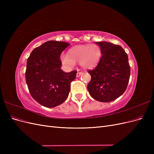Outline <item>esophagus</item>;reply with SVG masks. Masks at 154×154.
I'll return each mask as SVG.
<instances>
[{
    "label": "esophagus",
    "instance_id": "34e87169",
    "mask_svg": "<svg viewBox=\"0 0 154 154\" xmlns=\"http://www.w3.org/2000/svg\"><path fill=\"white\" fill-rule=\"evenodd\" d=\"M82 74H83L82 72H77V74H76V76H77V77H80Z\"/></svg>",
    "mask_w": 154,
    "mask_h": 154
}]
</instances>
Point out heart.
<instances>
[{
  "label": "heart",
  "instance_id": "b5f03b06",
  "mask_svg": "<svg viewBox=\"0 0 154 154\" xmlns=\"http://www.w3.org/2000/svg\"><path fill=\"white\" fill-rule=\"evenodd\" d=\"M102 57L100 48L97 45H78L68 51V54H63L60 57L62 63L69 67H74L76 63L86 69L95 67L99 63Z\"/></svg>",
  "mask_w": 154,
  "mask_h": 154
}]
</instances>
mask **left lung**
I'll use <instances>...</instances> for the list:
<instances>
[{
	"label": "left lung",
	"instance_id": "left-lung-1",
	"mask_svg": "<svg viewBox=\"0 0 154 154\" xmlns=\"http://www.w3.org/2000/svg\"><path fill=\"white\" fill-rule=\"evenodd\" d=\"M102 57L97 66L88 70L91 80L87 88L94 100L110 102L122 96L127 89L130 67L128 55L120 45L106 42H97Z\"/></svg>",
	"mask_w": 154,
	"mask_h": 154
}]
</instances>
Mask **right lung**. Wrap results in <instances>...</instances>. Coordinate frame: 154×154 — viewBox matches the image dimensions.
<instances>
[{
  "mask_svg": "<svg viewBox=\"0 0 154 154\" xmlns=\"http://www.w3.org/2000/svg\"><path fill=\"white\" fill-rule=\"evenodd\" d=\"M70 44L50 40L32 50L27 60L26 81L31 96L44 106L53 108L66 100L77 71L60 69L62 51Z\"/></svg>",
  "mask_w": 154,
  "mask_h": 154,
  "instance_id": "right-lung-1",
  "label": "right lung"
}]
</instances>
